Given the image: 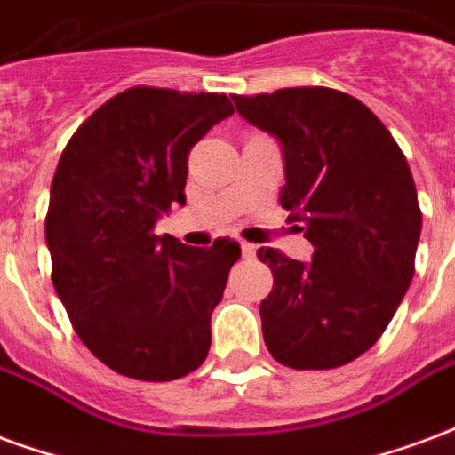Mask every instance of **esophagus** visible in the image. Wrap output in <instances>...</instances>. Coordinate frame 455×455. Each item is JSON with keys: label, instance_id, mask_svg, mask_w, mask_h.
<instances>
[{"label": "esophagus", "instance_id": "obj_1", "mask_svg": "<svg viewBox=\"0 0 455 455\" xmlns=\"http://www.w3.org/2000/svg\"><path fill=\"white\" fill-rule=\"evenodd\" d=\"M240 247H242V257H244V259H251V257L257 254V247L250 244V242H242Z\"/></svg>", "mask_w": 455, "mask_h": 455}]
</instances>
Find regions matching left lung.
Masks as SVG:
<instances>
[{"label":"left lung","mask_w":455,"mask_h":455,"mask_svg":"<svg viewBox=\"0 0 455 455\" xmlns=\"http://www.w3.org/2000/svg\"><path fill=\"white\" fill-rule=\"evenodd\" d=\"M232 101L281 140L278 201L315 247L307 264L271 247L257 251L274 274L259 305L267 349L296 371L344 366L380 339L414 276L422 211L410 164L380 118L337 89Z\"/></svg>","instance_id":"1"}]
</instances>
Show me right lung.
<instances>
[{
    "label": "right lung",
    "mask_w": 455,
    "mask_h": 455,
    "mask_svg": "<svg viewBox=\"0 0 455 455\" xmlns=\"http://www.w3.org/2000/svg\"><path fill=\"white\" fill-rule=\"evenodd\" d=\"M232 111L225 94L131 87L60 155L45 215L52 286L84 347L121 376L177 380L208 356L240 244L198 250L152 228L187 204L188 152Z\"/></svg>",
    "instance_id": "add662e5"
}]
</instances>
